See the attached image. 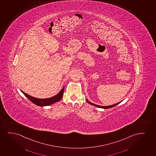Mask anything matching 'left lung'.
I'll return each mask as SVG.
<instances>
[{"instance_id": "obj_1", "label": "left lung", "mask_w": 156, "mask_h": 156, "mask_svg": "<svg viewBox=\"0 0 156 156\" xmlns=\"http://www.w3.org/2000/svg\"><path fill=\"white\" fill-rule=\"evenodd\" d=\"M87 102L88 103L90 104H91L92 105L95 106H96V107H99V108H111V107H114V106H115L117 105V104H119L120 103L121 101H120L119 103H118L115 104H114V105H109V106H101L97 105H96V104H94L92 103H90V101H88L87 100Z\"/></svg>"}]
</instances>
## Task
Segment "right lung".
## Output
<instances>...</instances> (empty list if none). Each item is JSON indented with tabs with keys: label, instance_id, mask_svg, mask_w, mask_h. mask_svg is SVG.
<instances>
[{
	"label": "right lung",
	"instance_id": "1",
	"mask_svg": "<svg viewBox=\"0 0 156 156\" xmlns=\"http://www.w3.org/2000/svg\"><path fill=\"white\" fill-rule=\"evenodd\" d=\"M64 88L65 87H63L61 91H60L58 94L55 95V96L49 98H45V99H39L37 98L32 97L30 95H28L27 94L25 93L24 91L20 90V91L24 94V95L28 98L30 101H32L33 103L34 104L37 105L39 106H45L50 105L52 104L55 103V102L59 101L61 100V98H62L63 95V91H64Z\"/></svg>",
	"mask_w": 156,
	"mask_h": 156
}]
</instances>
